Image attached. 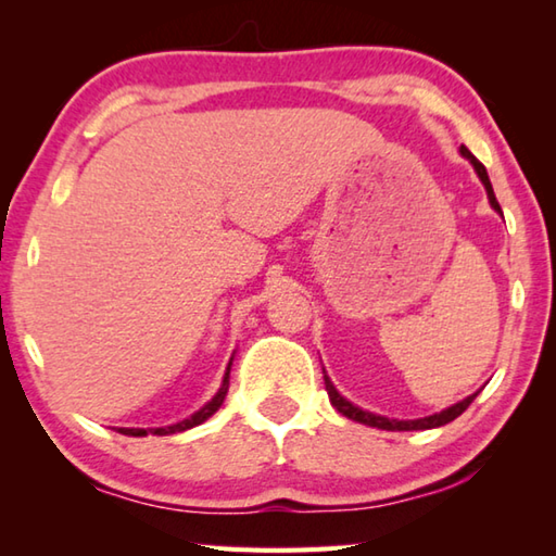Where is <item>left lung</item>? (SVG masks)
Listing matches in <instances>:
<instances>
[{
	"instance_id": "left-lung-1",
	"label": "left lung",
	"mask_w": 556,
	"mask_h": 556,
	"mask_svg": "<svg viewBox=\"0 0 556 556\" xmlns=\"http://www.w3.org/2000/svg\"><path fill=\"white\" fill-rule=\"evenodd\" d=\"M460 154H464L470 164H473V168H476V174H478V178H481L483 181V186H485V193H488V201H491V205L493 208L503 215V211H501V203L495 201V193H493V186H491V178H488V172H485V166L478 162V159L468 152L466 147H460ZM324 380H326V392H328V400H331V404L333 407L343 414V417H348V419H353V421H361V425H368V427H375V429H388V431H417V429H434V427H444V425H448V421H454L456 417H460V414H464L466 409H468V404L476 400V394H470V397H466V400H460V402H456L454 407H448V409H444V412H439V414H431V417H425V419H388V417H380V414H372V412H365V409H361V407H355V404H351L348 402L345 397H341V394H338V390L333 388V382L326 378L324 375Z\"/></svg>"
}]
</instances>
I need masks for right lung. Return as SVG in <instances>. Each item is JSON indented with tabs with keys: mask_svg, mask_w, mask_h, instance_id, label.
<instances>
[{
	"mask_svg": "<svg viewBox=\"0 0 556 556\" xmlns=\"http://www.w3.org/2000/svg\"><path fill=\"white\" fill-rule=\"evenodd\" d=\"M230 365H232V361L228 363V370H225V375H223V384H220V390L215 392V397L208 404H203V407L195 412V414H191V417H188V419L178 421V425L159 427V429H119V434H127V437H147V434L166 437V434H176V431H186V429H191V427L203 425L205 419L213 417V414L220 409L225 394H228V388H230Z\"/></svg>",
	"mask_w": 556,
	"mask_h": 556,
	"instance_id": "right-lung-1",
	"label": "right lung"
}]
</instances>
